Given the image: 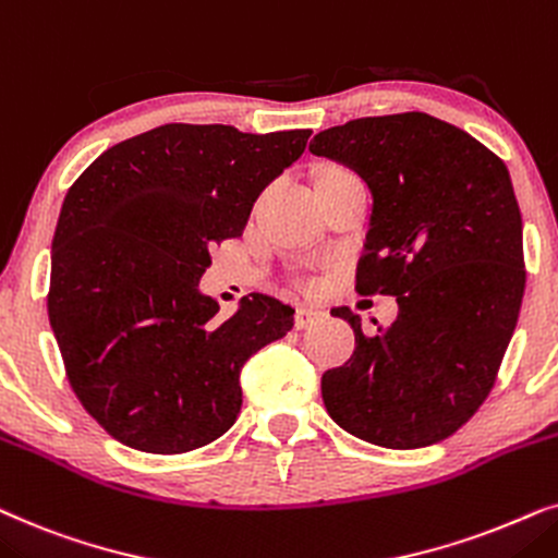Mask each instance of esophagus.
<instances>
[{
  "instance_id": "1",
  "label": "esophagus",
  "mask_w": 558,
  "mask_h": 558,
  "mask_svg": "<svg viewBox=\"0 0 558 558\" xmlns=\"http://www.w3.org/2000/svg\"><path fill=\"white\" fill-rule=\"evenodd\" d=\"M326 314L322 308H314V306H301L299 314H295V329H308V326H314L316 322H322Z\"/></svg>"
}]
</instances>
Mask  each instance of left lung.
Returning <instances> with one entry per match:
<instances>
[{
	"mask_svg": "<svg viewBox=\"0 0 558 558\" xmlns=\"http://www.w3.org/2000/svg\"><path fill=\"white\" fill-rule=\"evenodd\" d=\"M308 150L344 162L373 191L362 295H396L390 329L365 337L322 377L324 405L356 439L421 449L477 413L521 314L523 221L505 162L454 124L403 111L318 132Z\"/></svg>",
	"mask_w": 558,
	"mask_h": 558,
	"instance_id": "8db88e82",
	"label": "left lung"
}]
</instances>
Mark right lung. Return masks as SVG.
<instances>
[{
    "mask_svg": "<svg viewBox=\"0 0 558 558\" xmlns=\"http://www.w3.org/2000/svg\"><path fill=\"white\" fill-rule=\"evenodd\" d=\"M308 137L162 124L109 147L65 193L50 326L81 405L124 447L183 454L219 439L242 408L244 362L293 329L295 311L263 293L219 318L198 278Z\"/></svg>",
    "mask_w": 558,
    "mask_h": 558,
    "instance_id": "add662e5",
    "label": "right lung"
}]
</instances>
